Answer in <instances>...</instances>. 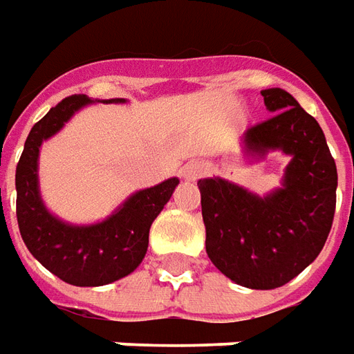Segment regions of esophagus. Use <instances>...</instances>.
<instances>
[{
    "instance_id": "esophagus-1",
    "label": "esophagus",
    "mask_w": 354,
    "mask_h": 354,
    "mask_svg": "<svg viewBox=\"0 0 354 354\" xmlns=\"http://www.w3.org/2000/svg\"><path fill=\"white\" fill-rule=\"evenodd\" d=\"M181 175L185 181H196L204 175V165L201 162H189L183 165Z\"/></svg>"
}]
</instances>
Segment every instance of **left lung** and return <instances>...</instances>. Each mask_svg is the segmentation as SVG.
<instances>
[{"label": "left lung", "instance_id": "left-lung-1", "mask_svg": "<svg viewBox=\"0 0 354 354\" xmlns=\"http://www.w3.org/2000/svg\"><path fill=\"white\" fill-rule=\"evenodd\" d=\"M274 115L250 127L243 152L289 156L281 187L264 196L221 177L198 181L206 252L231 281L275 289L310 266L326 245L335 214L337 167L324 131L283 88H266Z\"/></svg>", "mask_w": 354, "mask_h": 354}]
</instances>
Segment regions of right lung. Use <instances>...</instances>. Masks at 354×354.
<instances>
[{"mask_svg":"<svg viewBox=\"0 0 354 354\" xmlns=\"http://www.w3.org/2000/svg\"><path fill=\"white\" fill-rule=\"evenodd\" d=\"M98 102L125 104L127 100H92L84 94L61 100L32 127L15 173L17 221L24 245L46 270L77 287H100L133 274L148 250L152 221L179 185V179L171 177L133 192L96 223H69L48 209L38 181L44 140L57 135L82 107Z\"/></svg>","mask_w":354,"mask_h":354,"instance_id":"1","label":"right lung"}]
</instances>
